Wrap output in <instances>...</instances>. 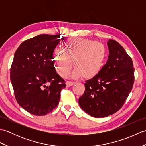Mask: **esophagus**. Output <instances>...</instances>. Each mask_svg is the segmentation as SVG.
Segmentation results:
<instances>
[{"mask_svg":"<svg viewBox=\"0 0 146 146\" xmlns=\"http://www.w3.org/2000/svg\"><path fill=\"white\" fill-rule=\"evenodd\" d=\"M75 82H66V86L67 87H70V86H72L73 85H75Z\"/></svg>","mask_w":146,"mask_h":146,"instance_id":"obj_1","label":"esophagus"}]
</instances>
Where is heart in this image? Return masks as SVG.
I'll list each match as a JSON object with an SVG mask.
<instances>
[{
	"mask_svg": "<svg viewBox=\"0 0 146 146\" xmlns=\"http://www.w3.org/2000/svg\"><path fill=\"white\" fill-rule=\"evenodd\" d=\"M53 59L58 73L62 76L68 75L73 67L74 78L83 76L91 79L98 75L107 58V49L100 42L94 40L74 38H69L64 43L63 49H55Z\"/></svg>",
	"mask_w": 146,
	"mask_h": 146,
	"instance_id": "heart-1",
	"label": "heart"
}]
</instances>
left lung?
<instances>
[{
	"label": "left lung",
	"instance_id": "left-lung-1",
	"mask_svg": "<svg viewBox=\"0 0 146 146\" xmlns=\"http://www.w3.org/2000/svg\"><path fill=\"white\" fill-rule=\"evenodd\" d=\"M110 54L98 75L85 82L84 94L80 97V107L96 118L109 116L119 111L131 92L134 68L131 58L119 42L109 39Z\"/></svg>",
	"mask_w": 146,
	"mask_h": 146
}]
</instances>
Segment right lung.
<instances>
[{"label":"right lung","instance_id":"right-lung-1","mask_svg":"<svg viewBox=\"0 0 146 146\" xmlns=\"http://www.w3.org/2000/svg\"><path fill=\"white\" fill-rule=\"evenodd\" d=\"M63 39L59 35H40L22 42L15 52L10 72L15 97L22 108L35 115L54 110L66 87L52 60L54 49Z\"/></svg>","mask_w":146,"mask_h":146}]
</instances>
